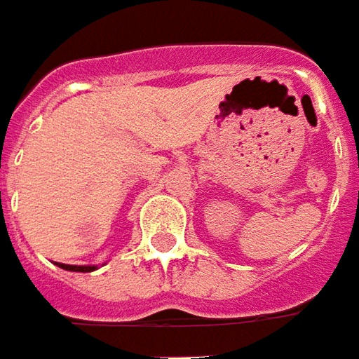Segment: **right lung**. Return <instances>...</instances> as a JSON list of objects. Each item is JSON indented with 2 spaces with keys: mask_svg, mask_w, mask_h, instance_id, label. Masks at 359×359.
<instances>
[{
  "mask_svg": "<svg viewBox=\"0 0 359 359\" xmlns=\"http://www.w3.org/2000/svg\"><path fill=\"white\" fill-rule=\"evenodd\" d=\"M61 269L65 271H76V273H90V271H95V266H74V264H59Z\"/></svg>",
  "mask_w": 359,
  "mask_h": 359,
  "instance_id": "add662e5",
  "label": "right lung"
}]
</instances>
